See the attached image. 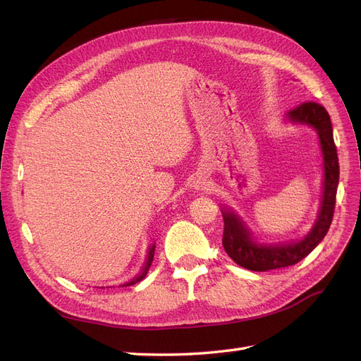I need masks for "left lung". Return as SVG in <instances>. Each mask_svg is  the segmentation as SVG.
<instances>
[{"instance_id": "obj_1", "label": "left lung", "mask_w": 361, "mask_h": 361, "mask_svg": "<svg viewBox=\"0 0 361 361\" xmlns=\"http://www.w3.org/2000/svg\"><path fill=\"white\" fill-rule=\"evenodd\" d=\"M288 118L297 123L310 125L318 130L325 171L321 212L312 232L301 241L281 245H264L251 241L250 233L247 232L243 221H239V218H236L232 212L224 211L223 247L226 253L233 259L235 264L250 271H269L298 264L322 241L333 221L338 185V158L333 138L330 114L326 113L321 104L307 101L292 108L288 113Z\"/></svg>"}]
</instances>
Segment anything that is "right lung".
<instances>
[{"mask_svg":"<svg viewBox=\"0 0 361 361\" xmlns=\"http://www.w3.org/2000/svg\"><path fill=\"white\" fill-rule=\"evenodd\" d=\"M154 255H155V244L152 245L150 248H149V255H147V260H146V265H145V268H143V271L140 272V274L137 276V277H134L133 280L130 281H128V283H125L123 286H130V285H135V283H138V281H141L143 280L145 277H146V274H147V271H149V268H150V265H152V260H154Z\"/></svg>","mask_w":361,"mask_h":361,"instance_id":"1","label":"right lung"}]
</instances>
